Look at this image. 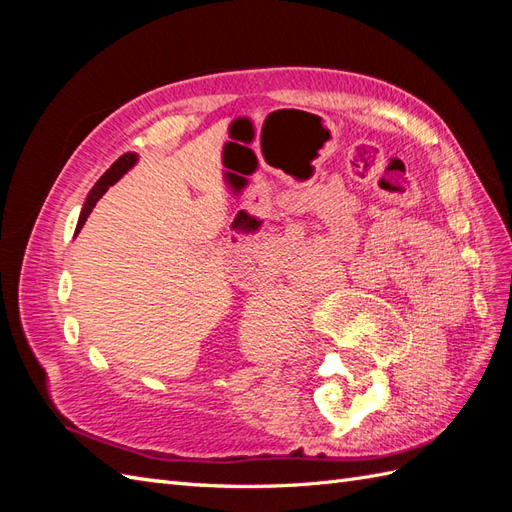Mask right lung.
<instances>
[{
	"label": "right lung",
	"instance_id": "1",
	"mask_svg": "<svg viewBox=\"0 0 512 512\" xmlns=\"http://www.w3.org/2000/svg\"><path fill=\"white\" fill-rule=\"evenodd\" d=\"M134 162H136V154H123L121 158H118V160L114 162V165H112L110 169H107V171L103 173V178L94 184V189L90 191L88 200H85V204H83V211H81V215H79V224H76V233H79L81 228H83L85 220H88L92 209H94V204L101 200V195H103L107 189H110L114 182H118V178H121L127 169H132Z\"/></svg>",
	"mask_w": 512,
	"mask_h": 512
}]
</instances>
